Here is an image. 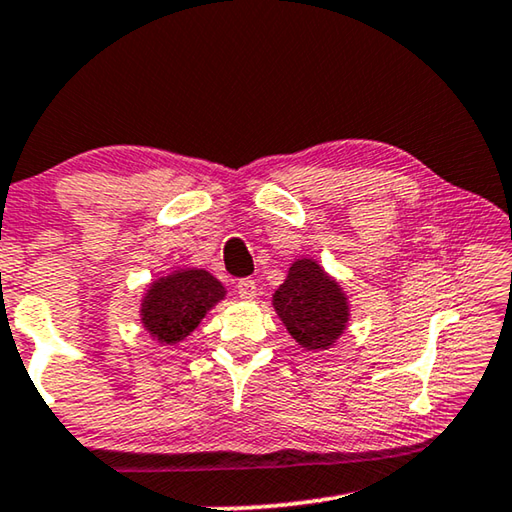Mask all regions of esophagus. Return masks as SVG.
Instances as JSON below:
<instances>
[{"instance_id": "1", "label": "esophagus", "mask_w": 512, "mask_h": 512, "mask_svg": "<svg viewBox=\"0 0 512 512\" xmlns=\"http://www.w3.org/2000/svg\"><path fill=\"white\" fill-rule=\"evenodd\" d=\"M237 291L243 300H253L257 296V285L253 278H243L237 282Z\"/></svg>"}]
</instances>
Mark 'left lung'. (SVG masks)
<instances>
[{
  "label": "left lung",
  "mask_w": 512,
  "mask_h": 512,
  "mask_svg": "<svg viewBox=\"0 0 512 512\" xmlns=\"http://www.w3.org/2000/svg\"><path fill=\"white\" fill-rule=\"evenodd\" d=\"M273 307L289 335L307 351H326L348 323V298L337 280L314 259L289 266L287 280L273 294Z\"/></svg>",
  "instance_id": "obj_1"
}]
</instances>
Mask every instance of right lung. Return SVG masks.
Returning <instances> with one entry per match:
<instances>
[{
	"label": "right lung",
	"mask_w": 512,
	"mask_h": 512,
	"mask_svg": "<svg viewBox=\"0 0 512 512\" xmlns=\"http://www.w3.org/2000/svg\"><path fill=\"white\" fill-rule=\"evenodd\" d=\"M225 298V287L202 269H177L154 280L141 303V323L152 339L177 344L200 326L205 314Z\"/></svg>",
	"instance_id": "add662e5"
}]
</instances>
